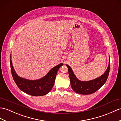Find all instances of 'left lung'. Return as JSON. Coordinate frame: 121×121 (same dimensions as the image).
Instances as JSON below:
<instances>
[{
	"label": "left lung",
	"mask_w": 121,
	"mask_h": 121,
	"mask_svg": "<svg viewBox=\"0 0 121 121\" xmlns=\"http://www.w3.org/2000/svg\"><path fill=\"white\" fill-rule=\"evenodd\" d=\"M110 60V59H109ZM68 67L69 74L71 81V86L73 90L78 94L88 95L93 93L100 89L107 79L109 71H110V63L109 61V65L105 73L99 77L94 80L88 81H82L78 80L74 74L72 69L69 65H66Z\"/></svg>",
	"instance_id": "obj_1"
}]
</instances>
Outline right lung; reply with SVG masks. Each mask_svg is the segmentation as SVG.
<instances>
[{
    "instance_id": "1",
    "label": "right lung",
    "mask_w": 121,
    "mask_h": 121,
    "mask_svg": "<svg viewBox=\"0 0 121 121\" xmlns=\"http://www.w3.org/2000/svg\"><path fill=\"white\" fill-rule=\"evenodd\" d=\"M63 65V63L58 64L50 70L45 76L40 79L30 80L19 77L16 74L12 65V61L10 59L11 73L16 85L22 91L32 96H43L48 93L54 85L58 69Z\"/></svg>"
}]
</instances>
